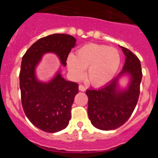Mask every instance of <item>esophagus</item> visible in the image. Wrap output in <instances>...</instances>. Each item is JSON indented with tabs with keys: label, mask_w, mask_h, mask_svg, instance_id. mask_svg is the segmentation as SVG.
<instances>
[{
	"label": "esophagus",
	"mask_w": 158,
	"mask_h": 158,
	"mask_svg": "<svg viewBox=\"0 0 158 158\" xmlns=\"http://www.w3.org/2000/svg\"><path fill=\"white\" fill-rule=\"evenodd\" d=\"M78 88H79V90H80V91H81V92L85 91V86L84 85H80Z\"/></svg>",
	"instance_id": "1"
}]
</instances>
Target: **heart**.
Masks as SVG:
<instances>
[{"label": "heart", "instance_id": "b5f03b06", "mask_svg": "<svg viewBox=\"0 0 158 158\" xmlns=\"http://www.w3.org/2000/svg\"><path fill=\"white\" fill-rule=\"evenodd\" d=\"M119 65L120 54L116 49L96 44L83 46L77 51L76 56L70 54L66 59L67 69L73 80H81L88 68V80L95 86L108 83Z\"/></svg>", "mask_w": 158, "mask_h": 158}]
</instances>
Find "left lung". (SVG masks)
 <instances>
[{
	"label": "left lung",
	"instance_id": "8db88e82",
	"mask_svg": "<svg viewBox=\"0 0 158 158\" xmlns=\"http://www.w3.org/2000/svg\"><path fill=\"white\" fill-rule=\"evenodd\" d=\"M120 47L126 57L122 71L104 87L86 91L89 119L95 127L103 131L115 130L123 125L133 113L140 93V61L130 50ZM125 75L129 76L130 81L126 89H121L118 80Z\"/></svg>",
	"mask_w": 158,
	"mask_h": 158
}]
</instances>
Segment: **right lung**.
<instances>
[{
    "label": "right lung",
    "instance_id": "1",
    "mask_svg": "<svg viewBox=\"0 0 158 158\" xmlns=\"http://www.w3.org/2000/svg\"><path fill=\"white\" fill-rule=\"evenodd\" d=\"M77 40L65 34H53L33 43L22 58L19 88L25 115L34 126L48 133L65 129L71 118V107L78 85L62 77L60 70L48 82L38 80L35 69L43 54L54 53L63 66Z\"/></svg>",
    "mask_w": 158,
    "mask_h": 158
}]
</instances>
